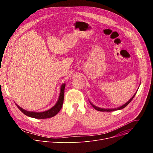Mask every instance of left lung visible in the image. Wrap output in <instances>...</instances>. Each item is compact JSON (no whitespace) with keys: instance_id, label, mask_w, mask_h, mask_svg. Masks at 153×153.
Listing matches in <instances>:
<instances>
[{"instance_id":"left-lung-1","label":"left lung","mask_w":153,"mask_h":153,"mask_svg":"<svg viewBox=\"0 0 153 153\" xmlns=\"http://www.w3.org/2000/svg\"><path fill=\"white\" fill-rule=\"evenodd\" d=\"M136 93H137V91L136 92V93L133 95V96L126 103H125V104H123V105H122V106H119V107H117V108H111V109H106V108H100V107H98V106H95L94 105H93L90 100V103H91V105L93 106V107L94 108V109H96V110H97V111H116V110H122V109H123V108H124L125 106H126L130 102H131V101L132 100H133V99L134 97V96H135V95L136 94Z\"/></svg>"}]
</instances>
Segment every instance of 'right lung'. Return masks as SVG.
Masks as SVG:
<instances>
[{"label":"right lung","instance_id":"obj_1","mask_svg":"<svg viewBox=\"0 0 153 153\" xmlns=\"http://www.w3.org/2000/svg\"><path fill=\"white\" fill-rule=\"evenodd\" d=\"M65 88V83H63L60 86V92L59 99L56 103L54 105V106H53L51 108H50V110L45 111L35 112V111H27L26 110H24V109H23L22 108H21L20 106H19L15 102L14 103L19 110L24 114H25L28 117L35 118V119H42L50 118L56 116L61 110L63 105V103Z\"/></svg>","mask_w":153,"mask_h":153}]
</instances>
